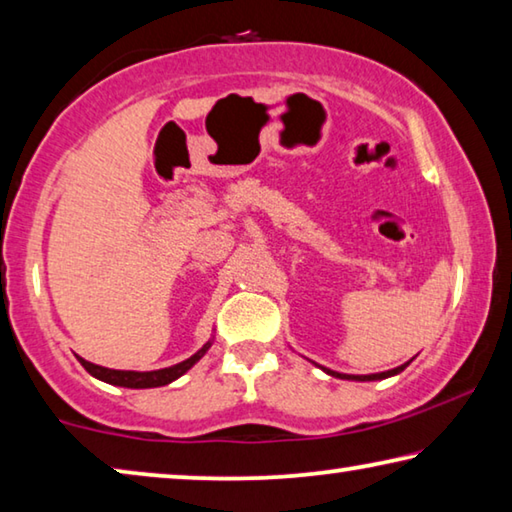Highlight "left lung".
Listing matches in <instances>:
<instances>
[{
  "mask_svg": "<svg viewBox=\"0 0 512 512\" xmlns=\"http://www.w3.org/2000/svg\"><path fill=\"white\" fill-rule=\"evenodd\" d=\"M314 364H316V362H314ZM408 364H410V362H405V364H401V367L389 369V371L369 373V376H353V373H339V371H332V369H326V367H319V364H316V367L326 371L328 376H335V378H342V380H385V378H389V376H396V373H401L405 367H408Z\"/></svg>",
  "mask_w": 512,
  "mask_h": 512,
  "instance_id": "8db88e82",
  "label": "left lung"
}]
</instances>
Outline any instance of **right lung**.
<instances>
[{"label": "right lung", "instance_id": "1", "mask_svg": "<svg viewBox=\"0 0 512 512\" xmlns=\"http://www.w3.org/2000/svg\"><path fill=\"white\" fill-rule=\"evenodd\" d=\"M209 346H212V342H207L198 353H193L189 360H184L180 364H173V367H166V369H157V371L107 369V367H100V364H93V362H88L84 358H79V355H77V360L81 362V367H84L97 380H102V383L129 387V389H148V387H164L168 383H173V380H177L180 376H184V373L189 371L193 364H196L202 358V355L209 351Z\"/></svg>", "mask_w": 512, "mask_h": 512}]
</instances>
